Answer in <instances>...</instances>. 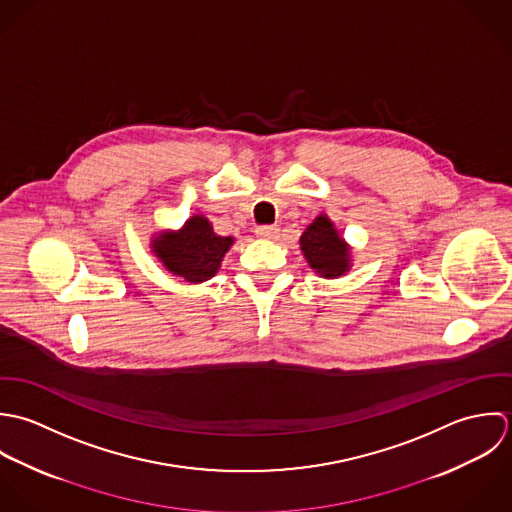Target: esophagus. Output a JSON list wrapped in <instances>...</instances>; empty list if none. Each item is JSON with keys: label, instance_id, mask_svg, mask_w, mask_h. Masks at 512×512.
I'll list each match as a JSON object with an SVG mask.
<instances>
[{"label": "esophagus", "instance_id": "obj_1", "mask_svg": "<svg viewBox=\"0 0 512 512\" xmlns=\"http://www.w3.org/2000/svg\"><path fill=\"white\" fill-rule=\"evenodd\" d=\"M255 233H257V237H261V239H275L277 233H279V227H277V225H259V227L255 229Z\"/></svg>", "mask_w": 512, "mask_h": 512}]
</instances>
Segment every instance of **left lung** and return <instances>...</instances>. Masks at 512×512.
Wrapping results in <instances>:
<instances>
[{
    "label": "left lung",
    "mask_w": 512,
    "mask_h": 512,
    "mask_svg": "<svg viewBox=\"0 0 512 512\" xmlns=\"http://www.w3.org/2000/svg\"><path fill=\"white\" fill-rule=\"evenodd\" d=\"M301 249L307 257L308 265L326 279L340 277L348 271V247L326 215L316 217V221L308 225L301 237Z\"/></svg>",
    "instance_id": "obj_1"
}]
</instances>
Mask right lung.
I'll return each instance as SVG.
<instances>
[{
	"mask_svg": "<svg viewBox=\"0 0 512 512\" xmlns=\"http://www.w3.org/2000/svg\"><path fill=\"white\" fill-rule=\"evenodd\" d=\"M231 243V237L215 235L205 217L194 215L178 233L160 235L154 241V253L174 275L188 283H202L217 273Z\"/></svg>",
	"mask_w": 512,
	"mask_h": 512,
	"instance_id": "right-lung-1",
	"label": "right lung"
}]
</instances>
